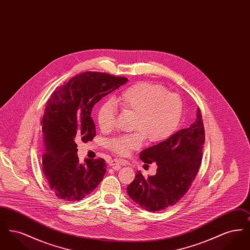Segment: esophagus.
I'll use <instances>...</instances> for the list:
<instances>
[{"mask_svg":"<svg viewBox=\"0 0 250 250\" xmlns=\"http://www.w3.org/2000/svg\"><path fill=\"white\" fill-rule=\"evenodd\" d=\"M125 162L121 159H114L109 163V166L112 167L114 169H118L121 166H125Z\"/></svg>","mask_w":250,"mask_h":250,"instance_id":"obj_1","label":"esophagus"}]
</instances>
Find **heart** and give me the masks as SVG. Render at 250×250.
<instances>
[{"label": "heart", "mask_w": 250, "mask_h": 250, "mask_svg": "<svg viewBox=\"0 0 250 250\" xmlns=\"http://www.w3.org/2000/svg\"><path fill=\"white\" fill-rule=\"evenodd\" d=\"M116 102L123 109L135 112L132 129L137 130L109 141L110 150L118 155H127L131 151L139 149L145 138L152 143L163 142L178 126L182 114L181 100L159 84H134L120 94ZM116 115L117 109L112 102L102 104L97 111L100 128L111 129Z\"/></svg>", "instance_id": "obj_1"}]
</instances>
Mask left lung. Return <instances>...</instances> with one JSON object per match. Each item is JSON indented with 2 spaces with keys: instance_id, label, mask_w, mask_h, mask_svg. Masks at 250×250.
Wrapping results in <instances>:
<instances>
[{
  "instance_id": "1",
  "label": "left lung",
  "mask_w": 250,
  "mask_h": 250,
  "mask_svg": "<svg viewBox=\"0 0 250 250\" xmlns=\"http://www.w3.org/2000/svg\"><path fill=\"white\" fill-rule=\"evenodd\" d=\"M204 127L200 108L189 127L177 131L168 139L151 146L140 155L146 164L157 165L154 176L145 178L138 171L127 187V194L149 212L162 211L174 205L190 188L201 166Z\"/></svg>"
}]
</instances>
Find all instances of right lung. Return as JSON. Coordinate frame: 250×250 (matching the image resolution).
Returning <instances> with one entry per match:
<instances>
[{
  "instance_id": "add662e5",
  "label": "right lung",
  "mask_w": 250,
  "mask_h": 250,
  "mask_svg": "<svg viewBox=\"0 0 250 250\" xmlns=\"http://www.w3.org/2000/svg\"><path fill=\"white\" fill-rule=\"evenodd\" d=\"M127 81L107 73L84 72L62 85L49 98L41 121L42 168L49 188L61 200H83L104 177L105 160L86 158L81 164L77 143L94 139L93 107Z\"/></svg>"
}]
</instances>
